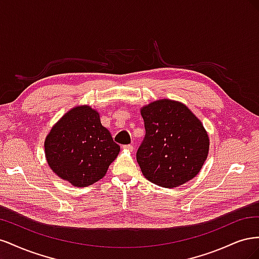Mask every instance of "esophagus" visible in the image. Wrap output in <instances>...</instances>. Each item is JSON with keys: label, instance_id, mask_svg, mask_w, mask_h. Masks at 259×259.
<instances>
[{"label": "esophagus", "instance_id": "esophagus-1", "mask_svg": "<svg viewBox=\"0 0 259 259\" xmlns=\"http://www.w3.org/2000/svg\"><path fill=\"white\" fill-rule=\"evenodd\" d=\"M123 149H125V150H127V151H133L134 147H133L132 145H126V146H123Z\"/></svg>", "mask_w": 259, "mask_h": 259}]
</instances>
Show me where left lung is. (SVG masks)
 <instances>
[{"instance_id": "1", "label": "left lung", "mask_w": 259, "mask_h": 259, "mask_svg": "<svg viewBox=\"0 0 259 259\" xmlns=\"http://www.w3.org/2000/svg\"><path fill=\"white\" fill-rule=\"evenodd\" d=\"M140 113L146 136L136 158L144 176L170 189L197 176L207 159L209 138L190 109L180 101L159 99Z\"/></svg>"}]
</instances>
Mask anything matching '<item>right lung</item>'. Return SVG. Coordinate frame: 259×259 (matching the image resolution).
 <instances>
[{
  "label": "right lung",
  "instance_id": "add662e5",
  "mask_svg": "<svg viewBox=\"0 0 259 259\" xmlns=\"http://www.w3.org/2000/svg\"><path fill=\"white\" fill-rule=\"evenodd\" d=\"M51 169L74 187H88L103 178L116 159L120 146L100 123L91 106L70 109L54 124L44 142Z\"/></svg>",
  "mask_w": 259,
  "mask_h": 259
}]
</instances>
